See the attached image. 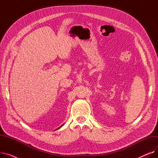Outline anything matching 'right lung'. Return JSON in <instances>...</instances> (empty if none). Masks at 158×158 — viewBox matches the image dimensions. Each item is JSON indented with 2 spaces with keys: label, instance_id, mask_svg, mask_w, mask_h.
Returning a JSON list of instances; mask_svg holds the SVG:
<instances>
[{
  "label": "right lung",
  "instance_id": "right-lung-1",
  "mask_svg": "<svg viewBox=\"0 0 158 158\" xmlns=\"http://www.w3.org/2000/svg\"><path fill=\"white\" fill-rule=\"evenodd\" d=\"M63 125H62V126H61H61H63ZM61 127H58V128H57V129H60V128Z\"/></svg>",
  "mask_w": 158,
  "mask_h": 158
}]
</instances>
